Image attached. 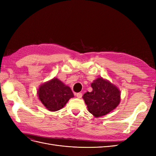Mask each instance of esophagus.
Returning <instances> with one entry per match:
<instances>
[{"instance_id": "obj_1", "label": "esophagus", "mask_w": 156, "mask_h": 156, "mask_svg": "<svg viewBox=\"0 0 156 156\" xmlns=\"http://www.w3.org/2000/svg\"><path fill=\"white\" fill-rule=\"evenodd\" d=\"M75 96H76L78 98H82V96H83V94H82V93H81V92H79V93H77L76 94H75Z\"/></svg>"}]
</instances>
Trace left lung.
I'll use <instances>...</instances> for the list:
<instances>
[{
	"mask_svg": "<svg viewBox=\"0 0 156 156\" xmlns=\"http://www.w3.org/2000/svg\"><path fill=\"white\" fill-rule=\"evenodd\" d=\"M91 92H87L83 98L88 111L96 117L107 115L119 105L120 92L116 87L103 78H98L92 84Z\"/></svg>",
	"mask_w": 156,
	"mask_h": 156,
	"instance_id": "8db88e82",
	"label": "left lung"
}]
</instances>
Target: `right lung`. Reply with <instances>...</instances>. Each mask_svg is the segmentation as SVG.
I'll use <instances>...</instances> for the list:
<instances>
[{
  "mask_svg": "<svg viewBox=\"0 0 156 156\" xmlns=\"http://www.w3.org/2000/svg\"><path fill=\"white\" fill-rule=\"evenodd\" d=\"M40 100L50 111H58L66 105L73 94L71 88L57 78L41 85L37 91Z\"/></svg>",
  "mask_w": 156,
  "mask_h": 156,
  "instance_id": "add662e5",
  "label": "right lung"
}]
</instances>
